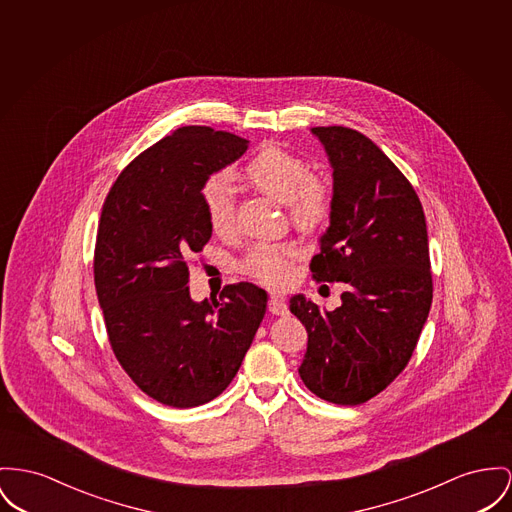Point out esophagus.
Listing matches in <instances>:
<instances>
[{
  "instance_id": "34e87169",
  "label": "esophagus",
  "mask_w": 512,
  "mask_h": 512,
  "mask_svg": "<svg viewBox=\"0 0 512 512\" xmlns=\"http://www.w3.org/2000/svg\"><path fill=\"white\" fill-rule=\"evenodd\" d=\"M268 310L275 314V316H283V314H287V305H285V301L281 299V297H270V301H268Z\"/></svg>"
}]
</instances>
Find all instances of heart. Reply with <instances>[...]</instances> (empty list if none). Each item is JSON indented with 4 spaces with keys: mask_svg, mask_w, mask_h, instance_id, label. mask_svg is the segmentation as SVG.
I'll list each match as a JSON object with an SVG mask.
<instances>
[{
    "mask_svg": "<svg viewBox=\"0 0 512 512\" xmlns=\"http://www.w3.org/2000/svg\"><path fill=\"white\" fill-rule=\"evenodd\" d=\"M242 176L260 192L289 207L291 219L301 229L320 227L332 207L330 190L312 176L307 163L279 147L260 149L242 169ZM202 207L213 233L229 235L235 229V198L221 176H211L202 188ZM295 256L291 246L258 244L244 260V270L266 285H283Z\"/></svg>",
    "mask_w": 512,
    "mask_h": 512,
    "instance_id": "obj_1",
    "label": "heart"
}]
</instances>
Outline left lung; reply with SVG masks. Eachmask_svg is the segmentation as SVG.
I'll return each mask as SVG.
<instances>
[{
  "label": "left lung",
  "mask_w": 512,
  "mask_h": 512,
  "mask_svg": "<svg viewBox=\"0 0 512 512\" xmlns=\"http://www.w3.org/2000/svg\"><path fill=\"white\" fill-rule=\"evenodd\" d=\"M332 167L330 227L310 262L341 281V305L289 299L308 341L299 375L318 398L359 406L404 371L433 301L427 223L408 178L371 139L343 126L310 130Z\"/></svg>",
  "instance_id": "8db88e82"
}]
</instances>
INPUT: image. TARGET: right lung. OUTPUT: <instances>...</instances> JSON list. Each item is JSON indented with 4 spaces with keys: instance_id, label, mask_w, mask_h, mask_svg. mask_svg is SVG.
<instances>
[{
    "instance_id": "add662e5",
    "label": "right lung",
    "mask_w": 512,
    "mask_h": 512,
    "mask_svg": "<svg viewBox=\"0 0 512 512\" xmlns=\"http://www.w3.org/2000/svg\"><path fill=\"white\" fill-rule=\"evenodd\" d=\"M246 149L229 132L178 128L136 157L104 200L95 287L108 340L137 386L171 408L217 398L266 314L268 293L254 283L200 303L188 287V260L211 239L202 188Z\"/></svg>"
}]
</instances>
